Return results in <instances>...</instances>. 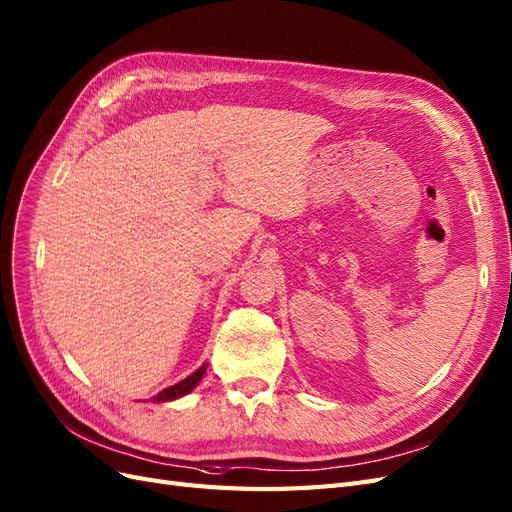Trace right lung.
<instances>
[{
	"instance_id": "right-lung-1",
	"label": "right lung",
	"mask_w": 512,
	"mask_h": 512,
	"mask_svg": "<svg viewBox=\"0 0 512 512\" xmlns=\"http://www.w3.org/2000/svg\"><path fill=\"white\" fill-rule=\"evenodd\" d=\"M204 371H206V367H200L198 371H194L192 375L185 377L183 382H179V384H175V386H170V388H166V390L158 392V394H156L154 399H151V401H154V403H164V401H173V399H179V396L187 394L189 390H194V388L198 386V382L202 380Z\"/></svg>"
}]
</instances>
